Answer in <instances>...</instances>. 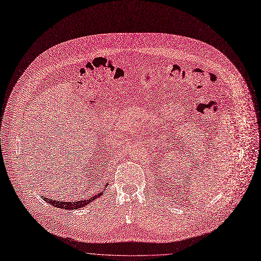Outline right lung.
I'll return each instance as SVG.
<instances>
[{
    "label": "right lung",
    "instance_id": "1",
    "mask_svg": "<svg viewBox=\"0 0 261 261\" xmlns=\"http://www.w3.org/2000/svg\"><path fill=\"white\" fill-rule=\"evenodd\" d=\"M109 184H107L106 188H103L102 190H101V192H99L98 194H96L95 196L90 197V198H87V199H82V200H79V201H58V200H52L48 197H43V199L46 200V202L50 203L51 206H54L56 208H61V209H66V210H75V209H81L83 207H85L86 205H88V203L90 201H93L94 199H97L98 197H100L101 195H102L103 193H106V190H107V187H108Z\"/></svg>",
    "mask_w": 261,
    "mask_h": 261
}]
</instances>
